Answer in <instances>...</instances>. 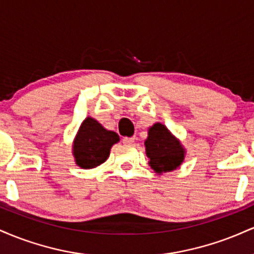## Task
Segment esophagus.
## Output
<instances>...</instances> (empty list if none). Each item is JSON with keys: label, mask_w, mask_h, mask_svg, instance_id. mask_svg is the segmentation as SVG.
Listing matches in <instances>:
<instances>
[{"label": "esophagus", "mask_w": 254, "mask_h": 254, "mask_svg": "<svg viewBox=\"0 0 254 254\" xmlns=\"http://www.w3.org/2000/svg\"><path fill=\"white\" fill-rule=\"evenodd\" d=\"M135 137H124L123 138V143L124 144H132L135 142Z\"/></svg>", "instance_id": "esophagus-1"}]
</instances>
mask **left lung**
<instances>
[{
  "label": "left lung",
  "mask_w": 254,
  "mask_h": 254,
  "mask_svg": "<svg viewBox=\"0 0 254 254\" xmlns=\"http://www.w3.org/2000/svg\"><path fill=\"white\" fill-rule=\"evenodd\" d=\"M144 147L149 159L148 164L157 174L177 170L185 159L186 150L182 142L161 123H155L148 129Z\"/></svg>",
  "instance_id": "8db88e82"
}]
</instances>
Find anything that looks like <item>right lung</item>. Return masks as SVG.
<instances>
[{
	"instance_id": "add662e5",
	"label": "right lung",
	"mask_w": 254,
	"mask_h": 254,
	"mask_svg": "<svg viewBox=\"0 0 254 254\" xmlns=\"http://www.w3.org/2000/svg\"><path fill=\"white\" fill-rule=\"evenodd\" d=\"M118 142L117 132L105 129L97 119L88 116L81 123L72 142L75 164L83 170L98 167L109 159L111 148Z\"/></svg>"
}]
</instances>
